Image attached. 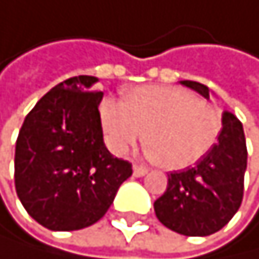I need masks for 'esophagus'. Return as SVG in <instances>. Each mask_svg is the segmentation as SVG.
Segmentation results:
<instances>
[{
	"mask_svg": "<svg viewBox=\"0 0 259 259\" xmlns=\"http://www.w3.org/2000/svg\"><path fill=\"white\" fill-rule=\"evenodd\" d=\"M146 174H147V168L146 167L135 163V167H133V175H135V177H144Z\"/></svg>",
	"mask_w": 259,
	"mask_h": 259,
	"instance_id": "esophagus-1",
	"label": "esophagus"
}]
</instances>
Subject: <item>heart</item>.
I'll list each match as a JSON object with an SVG mask.
<instances>
[{
    "label": "heart",
    "instance_id": "1",
    "mask_svg": "<svg viewBox=\"0 0 259 259\" xmlns=\"http://www.w3.org/2000/svg\"><path fill=\"white\" fill-rule=\"evenodd\" d=\"M100 123L115 154H124L146 131L149 157L172 170L203 159L222 130L221 115L209 102L160 85L138 87L124 102L105 99L100 104Z\"/></svg>",
    "mask_w": 259,
    "mask_h": 259
}]
</instances>
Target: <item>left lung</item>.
<instances>
[{
	"label": "left lung",
	"instance_id": "8db88e82",
	"mask_svg": "<svg viewBox=\"0 0 259 259\" xmlns=\"http://www.w3.org/2000/svg\"><path fill=\"white\" fill-rule=\"evenodd\" d=\"M182 84L209 99L204 84ZM246 155L242 123L234 113L224 112L212 149L195 167L168 175L165 193L154 203L157 219L186 237H206L221 230L242 204Z\"/></svg>",
	"mask_w": 259,
	"mask_h": 259
}]
</instances>
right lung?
Wrapping results in <instances>:
<instances>
[{
	"mask_svg": "<svg viewBox=\"0 0 259 259\" xmlns=\"http://www.w3.org/2000/svg\"><path fill=\"white\" fill-rule=\"evenodd\" d=\"M97 81L76 76L55 85L25 116L16 141L17 196L50 230L96 224L133 174L128 160L105 147L99 113L104 94L91 91Z\"/></svg>",
	"mask_w": 259,
	"mask_h": 259,
	"instance_id": "right-lung-1",
	"label": "right lung"
}]
</instances>
